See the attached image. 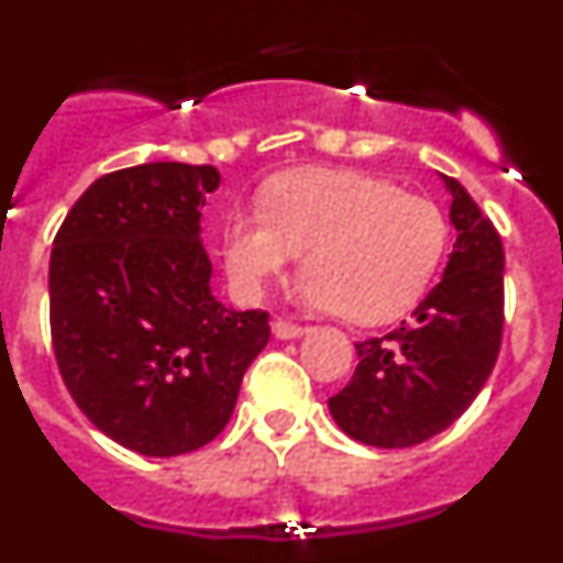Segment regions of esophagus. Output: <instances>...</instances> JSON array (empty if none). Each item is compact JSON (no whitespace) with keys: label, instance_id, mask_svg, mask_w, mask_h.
Wrapping results in <instances>:
<instances>
[{"label":"esophagus","instance_id":"obj_1","mask_svg":"<svg viewBox=\"0 0 563 563\" xmlns=\"http://www.w3.org/2000/svg\"><path fill=\"white\" fill-rule=\"evenodd\" d=\"M305 332H307V327L290 324V321H282V318H278L276 324H273V335L282 338V341H292V338H301Z\"/></svg>","mask_w":563,"mask_h":563}]
</instances>
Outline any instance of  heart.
<instances>
[{"mask_svg":"<svg viewBox=\"0 0 563 563\" xmlns=\"http://www.w3.org/2000/svg\"><path fill=\"white\" fill-rule=\"evenodd\" d=\"M449 247V222L426 197L343 168H298L267 188L265 211L225 228V265L242 296L305 254L298 298L352 324H386L426 296Z\"/></svg>","mask_w":563,"mask_h":563,"instance_id":"b5f03b06","label":"heart"}]
</instances>
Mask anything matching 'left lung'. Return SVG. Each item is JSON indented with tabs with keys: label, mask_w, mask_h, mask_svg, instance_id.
<instances>
[{
	"label": "left lung",
	"mask_w": 563,
	"mask_h": 563,
	"mask_svg": "<svg viewBox=\"0 0 563 563\" xmlns=\"http://www.w3.org/2000/svg\"><path fill=\"white\" fill-rule=\"evenodd\" d=\"M451 194L454 251L440 285L411 321L355 343L352 380L330 397L343 434L375 449H411L445 431L476 400L496 366L505 324V251L471 194L440 174Z\"/></svg>",
	"instance_id": "8db88e82"
}]
</instances>
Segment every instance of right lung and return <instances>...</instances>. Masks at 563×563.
<instances>
[{
	"label": "right lung",
	"instance_id": "right-lung-1",
	"mask_svg": "<svg viewBox=\"0 0 563 563\" xmlns=\"http://www.w3.org/2000/svg\"><path fill=\"white\" fill-rule=\"evenodd\" d=\"M213 166L143 163L96 180L49 256L58 372L98 431L143 456L197 451L228 426L267 312L211 292L202 208Z\"/></svg>",
	"mask_w": 563,
	"mask_h": 563
}]
</instances>
